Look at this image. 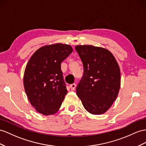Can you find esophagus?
<instances>
[{
	"instance_id": "34e87169",
	"label": "esophagus",
	"mask_w": 146,
	"mask_h": 146,
	"mask_svg": "<svg viewBox=\"0 0 146 146\" xmlns=\"http://www.w3.org/2000/svg\"><path fill=\"white\" fill-rule=\"evenodd\" d=\"M76 84H74V83L70 84V88H71V89H72V91H74L76 88Z\"/></svg>"
}]
</instances>
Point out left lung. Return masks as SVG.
Segmentation results:
<instances>
[{"label": "left lung", "mask_w": 146, "mask_h": 146, "mask_svg": "<svg viewBox=\"0 0 146 146\" xmlns=\"http://www.w3.org/2000/svg\"><path fill=\"white\" fill-rule=\"evenodd\" d=\"M75 49L84 67L76 94L89 113H104L113 104L120 88L118 63L106 48L83 45L76 46Z\"/></svg>", "instance_id": "left-lung-1"}]
</instances>
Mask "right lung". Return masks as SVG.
Here are the masks:
<instances>
[{
  "label": "right lung",
  "instance_id": "obj_1",
  "mask_svg": "<svg viewBox=\"0 0 146 146\" xmlns=\"http://www.w3.org/2000/svg\"><path fill=\"white\" fill-rule=\"evenodd\" d=\"M70 45H48L37 50L26 66L23 84L29 101L44 115H53L67 93L61 63L72 54Z\"/></svg>",
  "mask_w": 146,
  "mask_h": 146
}]
</instances>
